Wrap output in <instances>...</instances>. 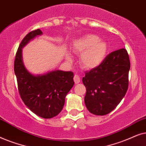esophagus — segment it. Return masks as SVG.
<instances>
[{
	"label": "esophagus",
	"mask_w": 146,
	"mask_h": 146,
	"mask_svg": "<svg viewBox=\"0 0 146 146\" xmlns=\"http://www.w3.org/2000/svg\"><path fill=\"white\" fill-rule=\"evenodd\" d=\"M74 81L75 84H76L80 83V78L79 76L75 75L74 76Z\"/></svg>",
	"instance_id": "34e87169"
}]
</instances>
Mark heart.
I'll return each mask as SVG.
<instances>
[{
	"label": "heart",
	"instance_id": "b5f03b06",
	"mask_svg": "<svg viewBox=\"0 0 146 146\" xmlns=\"http://www.w3.org/2000/svg\"><path fill=\"white\" fill-rule=\"evenodd\" d=\"M72 50L75 53L81 54L80 62L86 69H94L104 60L108 52L106 42L100 40L94 35H86L76 40L73 42ZM68 62L72 61L70 55L66 56Z\"/></svg>",
	"mask_w": 146,
	"mask_h": 146
}]
</instances>
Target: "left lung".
I'll list each match as a JSON object with an SVG mask.
<instances>
[{
  "label": "left lung",
  "instance_id": "obj_1",
  "mask_svg": "<svg viewBox=\"0 0 146 146\" xmlns=\"http://www.w3.org/2000/svg\"><path fill=\"white\" fill-rule=\"evenodd\" d=\"M130 62L121 48L109 54L98 66L86 72L82 82L86 88L85 105L90 112L104 115L119 104L128 88Z\"/></svg>",
  "mask_w": 146,
  "mask_h": 146
}]
</instances>
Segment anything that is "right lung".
I'll use <instances>...</instances> for the list:
<instances>
[{
  "instance_id": "right-lung-1",
  "label": "right lung",
  "mask_w": 146,
  "mask_h": 146,
  "mask_svg": "<svg viewBox=\"0 0 146 146\" xmlns=\"http://www.w3.org/2000/svg\"><path fill=\"white\" fill-rule=\"evenodd\" d=\"M42 35L40 29L29 33L20 44L14 64L18 90L25 104L35 114L52 118L62 110L65 98L74 82L72 72L56 70L41 75H33L23 64L22 50L31 40Z\"/></svg>"
}]
</instances>
